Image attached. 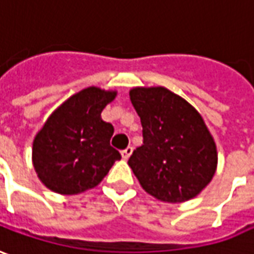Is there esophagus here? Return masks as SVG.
Wrapping results in <instances>:
<instances>
[{"label":"esophagus","instance_id":"34e87169","mask_svg":"<svg viewBox=\"0 0 254 254\" xmlns=\"http://www.w3.org/2000/svg\"><path fill=\"white\" fill-rule=\"evenodd\" d=\"M131 152H132V147H127L126 149H123V151H122V156H123L124 159H128V158H130Z\"/></svg>","mask_w":254,"mask_h":254}]
</instances>
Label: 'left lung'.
<instances>
[{"mask_svg": "<svg viewBox=\"0 0 254 254\" xmlns=\"http://www.w3.org/2000/svg\"><path fill=\"white\" fill-rule=\"evenodd\" d=\"M131 103L142 126V145L128 165L139 185L161 201L193 198L217 169V148L201 116L166 88H134Z\"/></svg>", "mask_w": 254, "mask_h": 254, "instance_id": "left-lung-1", "label": "left lung"}]
</instances>
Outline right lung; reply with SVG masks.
I'll list each match as a JSON object with an SVG mask.
<instances>
[{"mask_svg": "<svg viewBox=\"0 0 254 254\" xmlns=\"http://www.w3.org/2000/svg\"><path fill=\"white\" fill-rule=\"evenodd\" d=\"M116 92L86 88L65 100L33 141V165L44 186L60 194H78L99 185L122 159L110 145L115 128L100 113Z\"/></svg>", "mask_w": 254, "mask_h": 254, "instance_id": "obj_1", "label": "right lung"}]
</instances>
